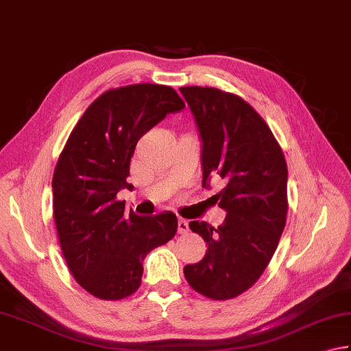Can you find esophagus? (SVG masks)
Returning a JSON list of instances; mask_svg holds the SVG:
<instances>
[{"label":"esophagus","instance_id":"esophagus-1","mask_svg":"<svg viewBox=\"0 0 351 351\" xmlns=\"http://www.w3.org/2000/svg\"><path fill=\"white\" fill-rule=\"evenodd\" d=\"M177 230H178V234H186L189 230V224L186 220H184V218H178Z\"/></svg>","mask_w":351,"mask_h":351}]
</instances>
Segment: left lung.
<instances>
[{
    "label": "left lung",
    "instance_id": "left-lung-1",
    "mask_svg": "<svg viewBox=\"0 0 351 351\" xmlns=\"http://www.w3.org/2000/svg\"><path fill=\"white\" fill-rule=\"evenodd\" d=\"M202 141L203 188L220 177L218 228L191 221L208 250L184 266V278L210 300H230L260 278L278 246L287 215V165L263 117L235 95L210 87H182Z\"/></svg>",
    "mask_w": 351,
    "mask_h": 351
}]
</instances>
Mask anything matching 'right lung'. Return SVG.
Segmentation results:
<instances>
[{
	"label": "right lung",
	"mask_w": 351,
	"mask_h": 351,
	"mask_svg": "<svg viewBox=\"0 0 351 351\" xmlns=\"http://www.w3.org/2000/svg\"><path fill=\"white\" fill-rule=\"evenodd\" d=\"M184 102L167 85L137 84L105 91L85 110L53 174V215L71 275L101 300L141 287L143 260L177 232L171 210L141 217L117 193L131 184L130 162L147 131Z\"/></svg>",
	"instance_id": "obj_1"
}]
</instances>
